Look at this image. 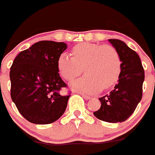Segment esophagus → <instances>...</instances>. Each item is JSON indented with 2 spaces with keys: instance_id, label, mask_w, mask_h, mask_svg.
Listing matches in <instances>:
<instances>
[{
  "instance_id": "34e87169",
  "label": "esophagus",
  "mask_w": 155,
  "mask_h": 155,
  "mask_svg": "<svg viewBox=\"0 0 155 155\" xmlns=\"http://www.w3.org/2000/svg\"><path fill=\"white\" fill-rule=\"evenodd\" d=\"M82 95V97H83V98H84V99H90V98H91V97L90 96H88V95H86V94H81Z\"/></svg>"
}]
</instances>
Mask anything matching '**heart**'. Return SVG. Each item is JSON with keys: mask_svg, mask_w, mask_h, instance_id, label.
<instances>
[{"mask_svg": "<svg viewBox=\"0 0 155 155\" xmlns=\"http://www.w3.org/2000/svg\"><path fill=\"white\" fill-rule=\"evenodd\" d=\"M72 57L60 55L57 69L63 78L71 81L83 71L86 75L74 81L71 86L78 91L94 93L107 89L117 81L121 71V60L117 50L109 45L81 42L72 50Z\"/></svg>", "mask_w": 155, "mask_h": 155, "instance_id": "1", "label": "heart"}]
</instances>
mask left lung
<instances>
[{"label": "left lung", "mask_w": 155, "mask_h": 155, "mask_svg": "<svg viewBox=\"0 0 155 155\" xmlns=\"http://www.w3.org/2000/svg\"><path fill=\"white\" fill-rule=\"evenodd\" d=\"M121 60L118 83L109 94L99 98L101 107L95 117L108 123H121L134 113L142 98L144 71L139 56L120 39H109Z\"/></svg>", "instance_id": "left-lung-1"}]
</instances>
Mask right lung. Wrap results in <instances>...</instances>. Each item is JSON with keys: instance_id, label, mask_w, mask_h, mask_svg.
Returning <instances> with one entry per match:
<instances>
[{"instance_id": "obj_1", "label": "right lung", "mask_w": 155, "mask_h": 155, "mask_svg": "<svg viewBox=\"0 0 155 155\" xmlns=\"http://www.w3.org/2000/svg\"><path fill=\"white\" fill-rule=\"evenodd\" d=\"M67 49L64 42L39 41L19 53L10 71L11 97L18 112L35 124H49L66 110L71 94L57 69V60Z\"/></svg>"}]
</instances>
